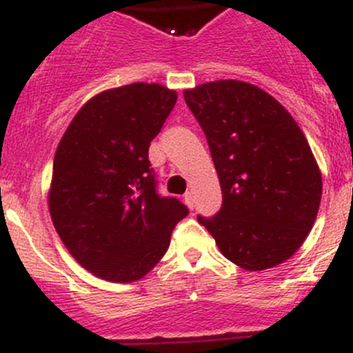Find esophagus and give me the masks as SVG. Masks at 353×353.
<instances>
[{
    "instance_id": "1",
    "label": "esophagus",
    "mask_w": 353,
    "mask_h": 353,
    "mask_svg": "<svg viewBox=\"0 0 353 353\" xmlns=\"http://www.w3.org/2000/svg\"><path fill=\"white\" fill-rule=\"evenodd\" d=\"M184 205H186L190 210L194 208V196L191 191H188V193L184 194Z\"/></svg>"
}]
</instances>
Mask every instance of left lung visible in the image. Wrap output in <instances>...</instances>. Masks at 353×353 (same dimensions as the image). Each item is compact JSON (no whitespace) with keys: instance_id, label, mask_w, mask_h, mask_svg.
<instances>
[{"instance_id":"8db88e82","label":"left lung","mask_w":353,"mask_h":353,"mask_svg":"<svg viewBox=\"0 0 353 353\" xmlns=\"http://www.w3.org/2000/svg\"><path fill=\"white\" fill-rule=\"evenodd\" d=\"M205 131L222 208L198 222L229 261L261 272L287 261L318 216L323 177L304 133L275 97L239 80L184 90Z\"/></svg>"}]
</instances>
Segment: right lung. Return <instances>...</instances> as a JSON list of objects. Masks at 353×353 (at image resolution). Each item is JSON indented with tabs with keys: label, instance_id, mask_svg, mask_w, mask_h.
<instances>
[{
	"label": "right lung",
	"instance_id": "add662e5",
	"mask_svg": "<svg viewBox=\"0 0 353 353\" xmlns=\"http://www.w3.org/2000/svg\"><path fill=\"white\" fill-rule=\"evenodd\" d=\"M177 101L160 83L123 85L94 95L56 148L48 203L70 254L116 283L143 279L162 259L188 208L155 193L148 160Z\"/></svg>",
	"mask_w": 353,
	"mask_h": 353
}]
</instances>
